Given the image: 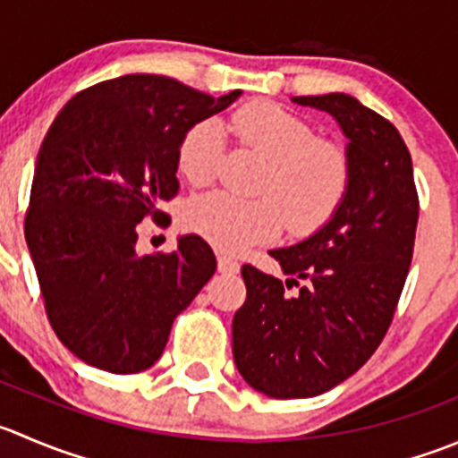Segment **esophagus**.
<instances>
[{
	"label": "esophagus",
	"instance_id": "1",
	"mask_svg": "<svg viewBox=\"0 0 458 458\" xmlns=\"http://www.w3.org/2000/svg\"><path fill=\"white\" fill-rule=\"evenodd\" d=\"M216 268H219V273L234 275L239 273V261L233 259V257L224 255V252H219V257H216Z\"/></svg>",
	"mask_w": 458,
	"mask_h": 458
}]
</instances>
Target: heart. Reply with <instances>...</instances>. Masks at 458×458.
Here are the masks:
<instances>
[{
    "label": "heart",
    "mask_w": 458,
    "mask_h": 458,
    "mask_svg": "<svg viewBox=\"0 0 458 458\" xmlns=\"http://www.w3.org/2000/svg\"><path fill=\"white\" fill-rule=\"evenodd\" d=\"M233 130L246 148L266 158L257 183L264 197L239 199L210 192L190 201L185 225L225 252L268 242L286 219L293 234H310L337 212L352 188V157L337 140L315 136L306 118L257 100L233 114ZM225 149V131L206 118L185 131L176 165L185 181L201 188L215 181Z\"/></svg>",
    "instance_id": "heart-1"
}]
</instances>
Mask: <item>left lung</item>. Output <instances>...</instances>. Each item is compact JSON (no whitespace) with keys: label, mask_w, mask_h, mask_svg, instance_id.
<instances>
[{"label":"left lung","mask_w":458,"mask_h":458,"mask_svg":"<svg viewBox=\"0 0 458 458\" xmlns=\"http://www.w3.org/2000/svg\"><path fill=\"white\" fill-rule=\"evenodd\" d=\"M349 136L352 188L319 233L270 250L286 282L243 264L233 319L239 374L270 398H310L356 374L392 327L414 255L419 192L396 127L347 93L300 96ZM295 285L297 293L287 291Z\"/></svg>","instance_id":"1"}]
</instances>
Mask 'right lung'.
Returning a JSON list of instances; mask_svg holds the SVG:
<instances>
[{
  "instance_id": "add662e5",
  "label": "right lung",
  "mask_w": 458,
  "mask_h": 458,
  "mask_svg": "<svg viewBox=\"0 0 458 458\" xmlns=\"http://www.w3.org/2000/svg\"><path fill=\"white\" fill-rule=\"evenodd\" d=\"M239 93L123 75L75 93L48 127L24 234L48 322L87 365L121 376L152 367L176 315L215 275V252L197 234L158 255H139L136 242L140 221L165 224L158 206L179 194L185 131Z\"/></svg>"
}]
</instances>
